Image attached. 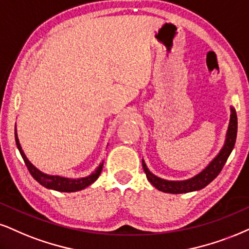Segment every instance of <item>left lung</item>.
<instances>
[{"mask_svg":"<svg viewBox=\"0 0 249 249\" xmlns=\"http://www.w3.org/2000/svg\"><path fill=\"white\" fill-rule=\"evenodd\" d=\"M237 131H238V118L235 109L231 108V120H230V125L228 134H226L225 145L219 152V155L210 162L209 166L203 170L197 176L192 178V179L186 181H167L162 180L160 178L153 176L146 167L145 162L142 160L143 170L145 172L146 178L151 182V185L155 186V188L164 193H171V194H181V193H188L193 190H198L204 188L205 186L209 185L214 178H216L223 170L224 165L228 160L229 156L231 155L233 148H234L235 140H237Z\"/></svg>","mask_w":249,"mask_h":249,"instance_id":"obj_1","label":"left lung"}]
</instances>
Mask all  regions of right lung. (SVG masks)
<instances>
[{
	"label": "right lung",
	"instance_id": "right-lung-1",
	"mask_svg": "<svg viewBox=\"0 0 249 249\" xmlns=\"http://www.w3.org/2000/svg\"><path fill=\"white\" fill-rule=\"evenodd\" d=\"M15 139H16L17 148H18V150H19L20 156L23 157V160H24V162H25L27 170H29L31 176L35 178V179L38 181L40 185L46 187V188L57 190V192H67V193L77 192V190L84 189L85 187L90 186L91 183H93L94 181L98 179V177L100 176L101 170H103V164H100L99 167H98L97 170L91 174V176H89L87 178H82V179H68V178H62V177L47 176V174H44L42 172L36 170V168L33 166L32 164H31L29 159L26 158L25 153H24L23 150H21V146L19 144V141H18L16 130H15Z\"/></svg>",
	"mask_w": 249,
	"mask_h": 249
}]
</instances>
